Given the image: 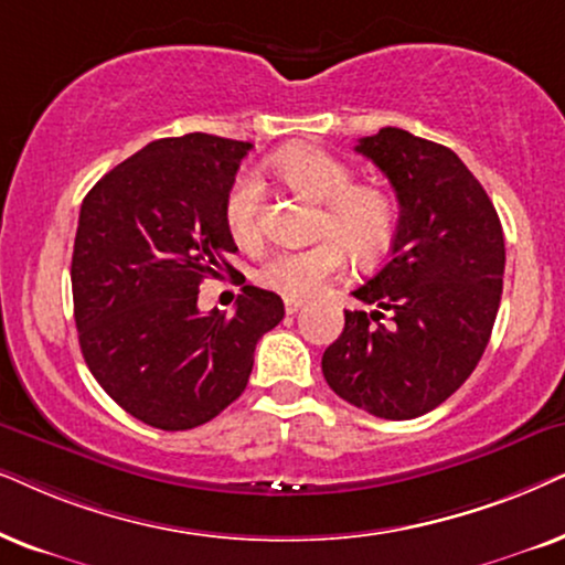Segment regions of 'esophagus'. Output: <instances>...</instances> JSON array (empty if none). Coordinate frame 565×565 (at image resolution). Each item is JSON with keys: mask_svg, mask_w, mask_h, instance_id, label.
I'll return each instance as SVG.
<instances>
[{"mask_svg": "<svg viewBox=\"0 0 565 565\" xmlns=\"http://www.w3.org/2000/svg\"><path fill=\"white\" fill-rule=\"evenodd\" d=\"M302 307H305L302 299H287V302H284V310H287V315H297Z\"/></svg>", "mask_w": 565, "mask_h": 565, "instance_id": "esophagus-1", "label": "esophagus"}]
</instances>
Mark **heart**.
<instances>
[{"instance_id": "heart-1", "label": "heart", "mask_w": 565, "mask_h": 565, "mask_svg": "<svg viewBox=\"0 0 565 565\" xmlns=\"http://www.w3.org/2000/svg\"><path fill=\"white\" fill-rule=\"evenodd\" d=\"M274 172L291 191L320 204L315 216L318 243L299 250H276L255 270V281L287 299H310L345 263H374L390 250L397 232V204L380 185L353 183L345 162L318 147H291L274 160ZM224 222L239 245L260 237V185L250 172L232 183Z\"/></svg>"}]
</instances>
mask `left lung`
<instances>
[{"instance_id":"left-lung-1","label":"left lung","mask_w":565,"mask_h":565,"mask_svg":"<svg viewBox=\"0 0 565 565\" xmlns=\"http://www.w3.org/2000/svg\"><path fill=\"white\" fill-rule=\"evenodd\" d=\"M356 152L387 175L401 220L390 260L351 291L374 310H345L322 374L356 408L408 420L445 403L483 356L501 305L503 230L452 149L387 126Z\"/></svg>"}]
</instances>
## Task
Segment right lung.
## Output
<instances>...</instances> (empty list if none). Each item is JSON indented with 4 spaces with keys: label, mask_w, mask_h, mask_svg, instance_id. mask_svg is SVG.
<instances>
[{
    "label": "right lung",
    "mask_w": 565,
    "mask_h": 565,
    "mask_svg": "<svg viewBox=\"0 0 565 565\" xmlns=\"http://www.w3.org/2000/svg\"><path fill=\"white\" fill-rule=\"evenodd\" d=\"M250 141L157 139L97 180L79 209L72 295L79 349L100 387L162 431L235 403L255 343L284 318L274 291L243 287L235 315L199 312V287L237 253L224 201Z\"/></svg>",
    "instance_id": "right-lung-1"
}]
</instances>
